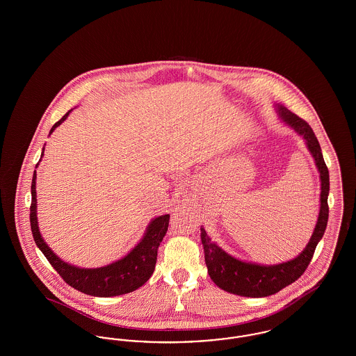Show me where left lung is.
Listing matches in <instances>:
<instances>
[{
    "instance_id": "8db88e82",
    "label": "left lung",
    "mask_w": 356,
    "mask_h": 356,
    "mask_svg": "<svg viewBox=\"0 0 356 356\" xmlns=\"http://www.w3.org/2000/svg\"><path fill=\"white\" fill-rule=\"evenodd\" d=\"M279 119L282 120L289 128L303 137L305 145L315 160V165L319 170L321 177V209L319 216L305 250L295 259L288 260L280 264H257L251 261L240 260L235 256L225 252L211 237L207 235L203 227L202 243L204 247V257L208 268V273L213 283L221 289L245 296V298H266L279 292L280 289L289 286L298 280L305 273L318 243L322 240L327 221H328V192H330V175L328 168L323 159L322 148L319 141L314 134L312 128L286 106L276 104L275 105Z\"/></svg>"
}]
</instances>
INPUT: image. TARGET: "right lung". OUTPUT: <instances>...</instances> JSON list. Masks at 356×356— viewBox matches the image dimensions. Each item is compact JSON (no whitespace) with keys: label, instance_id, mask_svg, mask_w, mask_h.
<instances>
[{"label":"right lung","instance_id":"add662e5","mask_svg":"<svg viewBox=\"0 0 356 356\" xmlns=\"http://www.w3.org/2000/svg\"><path fill=\"white\" fill-rule=\"evenodd\" d=\"M65 113L61 120H58L51 127L49 135L53 131L60 127L65 120L68 119L69 113ZM44 149L41 153V159L44 156ZM40 159V161H41ZM37 163L35 168L38 167ZM35 179L37 173L34 170L32 180V205H31V227L33 234L34 241L41 252L45 254L51 267L60 273V276L68 283L70 287L76 288L86 295L100 296V298H111L119 296L128 292H132L137 288L141 287L148 282L152 276L157 260V250L160 243L165 236L170 224V215H161L152 219L148 224L144 236L131 250V252L125 254L119 260L99 267V268H81L72 266L58 257L51 250V247L45 243L44 237L40 234L38 220H37V193H35Z\"/></svg>","mask_w":356,"mask_h":356}]
</instances>
